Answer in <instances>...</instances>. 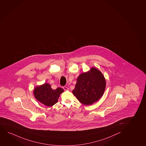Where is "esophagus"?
Listing matches in <instances>:
<instances>
[{
	"mask_svg": "<svg viewBox=\"0 0 146 146\" xmlns=\"http://www.w3.org/2000/svg\"><path fill=\"white\" fill-rule=\"evenodd\" d=\"M63 88L65 90H69L68 87H67L66 86H64V87H63Z\"/></svg>",
	"mask_w": 146,
	"mask_h": 146,
	"instance_id": "1",
	"label": "esophagus"
}]
</instances>
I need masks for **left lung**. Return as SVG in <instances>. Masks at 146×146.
I'll list each match as a JSON object with an SVG mask.
<instances>
[{
	"label": "left lung",
	"mask_w": 146,
	"mask_h": 146,
	"mask_svg": "<svg viewBox=\"0 0 146 146\" xmlns=\"http://www.w3.org/2000/svg\"><path fill=\"white\" fill-rule=\"evenodd\" d=\"M106 81L100 70L92 67L78 76L72 92L84 105H91L101 98L105 90Z\"/></svg>",
	"instance_id": "1"
}]
</instances>
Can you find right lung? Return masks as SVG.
Returning <instances> with one entry per match:
<instances>
[{"mask_svg":"<svg viewBox=\"0 0 146 146\" xmlns=\"http://www.w3.org/2000/svg\"><path fill=\"white\" fill-rule=\"evenodd\" d=\"M64 91V89L60 87L53 90L49 83H44L35 87L33 95L41 103L48 107H52L57 103L60 94Z\"/></svg>","mask_w":146,"mask_h":146,"instance_id":"right-lung-1","label":"right lung"}]
</instances>
